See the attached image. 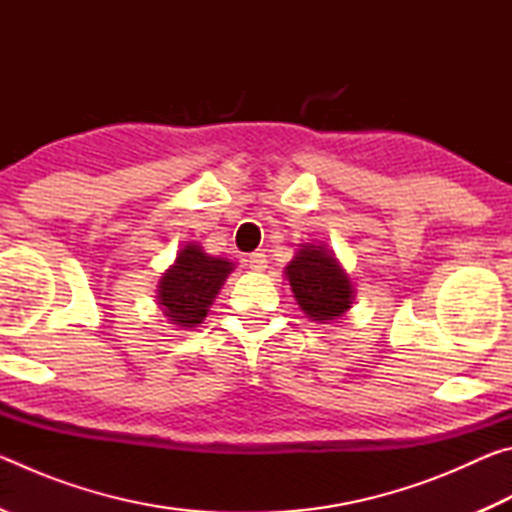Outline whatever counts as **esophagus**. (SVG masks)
<instances>
[{
	"instance_id": "esophagus-1",
	"label": "esophagus",
	"mask_w": 512,
	"mask_h": 512,
	"mask_svg": "<svg viewBox=\"0 0 512 512\" xmlns=\"http://www.w3.org/2000/svg\"><path fill=\"white\" fill-rule=\"evenodd\" d=\"M266 255L262 253V250H257V253H253V255H248V268H253V271H257V273H262L264 268H266Z\"/></svg>"
}]
</instances>
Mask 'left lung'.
Instances as JSON below:
<instances>
[{
    "label": "left lung",
    "mask_w": 512,
    "mask_h": 512,
    "mask_svg": "<svg viewBox=\"0 0 512 512\" xmlns=\"http://www.w3.org/2000/svg\"><path fill=\"white\" fill-rule=\"evenodd\" d=\"M293 298L314 323H332L348 314L354 284L336 255L325 244H300L296 257L284 268Z\"/></svg>",
    "instance_id": "obj_1"
}]
</instances>
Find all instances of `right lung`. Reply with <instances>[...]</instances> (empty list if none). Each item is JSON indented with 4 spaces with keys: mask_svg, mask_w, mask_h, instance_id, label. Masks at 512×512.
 Segmentation results:
<instances>
[{
    "mask_svg": "<svg viewBox=\"0 0 512 512\" xmlns=\"http://www.w3.org/2000/svg\"><path fill=\"white\" fill-rule=\"evenodd\" d=\"M232 271L230 259L207 255L201 244L189 241L160 277L158 305L164 318L183 329L201 325Z\"/></svg>",
    "mask_w": 512,
    "mask_h": 512,
    "instance_id": "1",
    "label": "right lung"
}]
</instances>
